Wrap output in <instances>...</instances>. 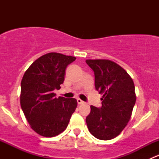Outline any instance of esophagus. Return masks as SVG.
I'll list each match as a JSON object with an SVG mask.
<instances>
[{"label": "esophagus", "mask_w": 159, "mask_h": 159, "mask_svg": "<svg viewBox=\"0 0 159 159\" xmlns=\"http://www.w3.org/2000/svg\"><path fill=\"white\" fill-rule=\"evenodd\" d=\"M77 102H78V105H82V104H84V102H83L82 100H81V99H80V98H78V99H77Z\"/></svg>", "instance_id": "obj_1"}]
</instances>
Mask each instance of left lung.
Instances as JSON below:
<instances>
[{
	"label": "left lung",
	"mask_w": 159,
	"mask_h": 159,
	"mask_svg": "<svg viewBox=\"0 0 159 159\" xmlns=\"http://www.w3.org/2000/svg\"><path fill=\"white\" fill-rule=\"evenodd\" d=\"M94 74V86L103 94L102 107L91 105L86 118L90 133L100 140L117 137L127 125L135 104L133 80L126 70L109 60H86Z\"/></svg>",
	"instance_id": "1"
}]
</instances>
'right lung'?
<instances>
[{
  "label": "right lung",
  "instance_id": "1",
  "mask_svg": "<svg viewBox=\"0 0 159 159\" xmlns=\"http://www.w3.org/2000/svg\"><path fill=\"white\" fill-rule=\"evenodd\" d=\"M76 57L51 52L41 56L25 71L20 83V106L31 129L44 137L63 132L77 108L75 98H55L67 66Z\"/></svg>",
  "mask_w": 159,
  "mask_h": 159
}]
</instances>
